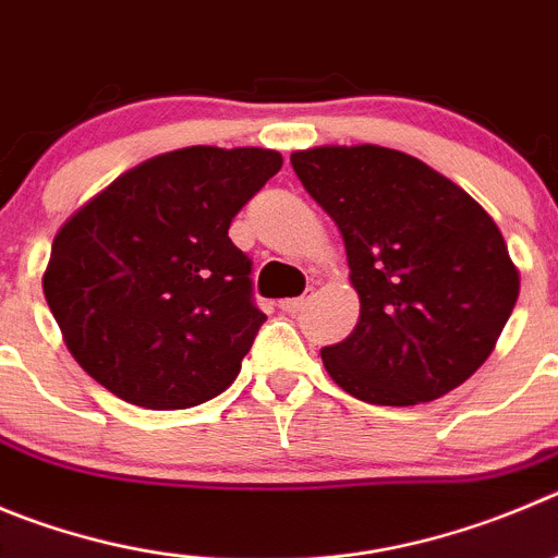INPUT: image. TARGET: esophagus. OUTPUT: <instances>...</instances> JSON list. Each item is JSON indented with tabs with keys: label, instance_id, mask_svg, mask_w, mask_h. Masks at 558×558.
I'll use <instances>...</instances> for the list:
<instances>
[{
	"label": "esophagus",
	"instance_id": "1",
	"mask_svg": "<svg viewBox=\"0 0 558 558\" xmlns=\"http://www.w3.org/2000/svg\"><path fill=\"white\" fill-rule=\"evenodd\" d=\"M311 296H314V289L305 291L303 296H291V300H280L278 308H280V311H286V314H296V311H303L305 305H308Z\"/></svg>",
	"mask_w": 558,
	"mask_h": 558
}]
</instances>
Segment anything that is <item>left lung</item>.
Here are the masks:
<instances>
[{"label":"left lung","mask_w":558,"mask_h":558,"mask_svg":"<svg viewBox=\"0 0 558 558\" xmlns=\"http://www.w3.org/2000/svg\"><path fill=\"white\" fill-rule=\"evenodd\" d=\"M291 168L338 226L361 296L355 330L322 350L368 404L446 397L490 352L520 294L493 217L415 156L379 145L294 150Z\"/></svg>","instance_id":"left-lung-1"}]
</instances>
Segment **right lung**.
Instances as JSON below:
<instances>
[{
	"mask_svg": "<svg viewBox=\"0 0 558 558\" xmlns=\"http://www.w3.org/2000/svg\"><path fill=\"white\" fill-rule=\"evenodd\" d=\"M280 165L267 148L170 150L118 175L57 231L46 303L109 393L186 410L236 379L267 316L228 228Z\"/></svg>",
	"mask_w": 558,
	"mask_h": 558,
	"instance_id": "1",
	"label": "right lung"
}]
</instances>
